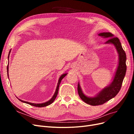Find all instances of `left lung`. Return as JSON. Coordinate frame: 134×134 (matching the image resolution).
Segmentation results:
<instances>
[{
  "instance_id": "8db88e82",
  "label": "left lung",
  "mask_w": 134,
  "mask_h": 134,
  "mask_svg": "<svg viewBox=\"0 0 134 134\" xmlns=\"http://www.w3.org/2000/svg\"><path fill=\"white\" fill-rule=\"evenodd\" d=\"M98 35L104 38H110L105 43H111L115 46L119 55V63L113 81L109 86L103 89L96 97L90 98L86 96L82 93L80 84L78 83V92L79 97L84 102L93 106L102 105L118 94L121 88L126 71V54L118 38L114 37V35L110 32H102Z\"/></svg>"
}]
</instances>
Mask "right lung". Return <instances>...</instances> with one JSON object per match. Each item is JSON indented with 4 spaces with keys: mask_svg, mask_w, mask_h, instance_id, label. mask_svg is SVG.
<instances>
[{
    "mask_svg": "<svg viewBox=\"0 0 134 134\" xmlns=\"http://www.w3.org/2000/svg\"><path fill=\"white\" fill-rule=\"evenodd\" d=\"M10 53V51L9 52V54ZM9 56H8V59L9 58ZM8 71H9V65H8V66H7V71H8V76H9V74H8ZM67 73H65V74H62L60 77V78L59 79V82L58 83V86H57V87H56V91H55V92L54 94V96H53V97L52 98V99L51 100H49V101L46 102V103H42V104H34V103H29V102H25V101H23V100H22L20 99H19L20 101L22 102L23 103H26V104H29L30 105H32V106L34 107H40V108H41V107H47L48 106V105L51 104L55 99V98L56 97V96H57L58 95V91H59V86H60V84L61 83V81L62 80V79L64 78V77L67 75ZM9 78V77H8Z\"/></svg>",
    "mask_w": 134,
    "mask_h": 134,
    "instance_id": "1",
    "label": "right lung"
}]
</instances>
